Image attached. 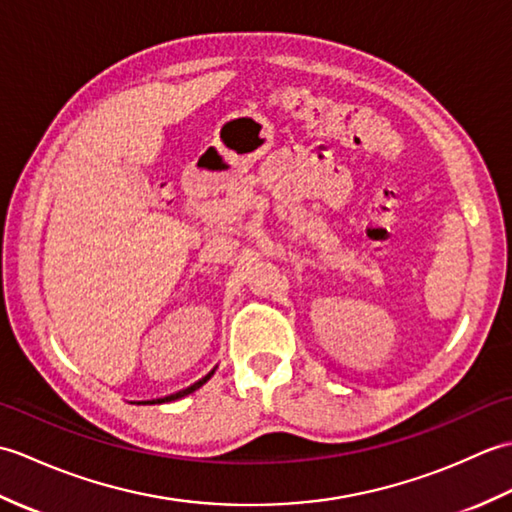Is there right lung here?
I'll return each mask as SVG.
<instances>
[{
  "instance_id": "right-lung-1",
  "label": "right lung",
  "mask_w": 512,
  "mask_h": 512,
  "mask_svg": "<svg viewBox=\"0 0 512 512\" xmlns=\"http://www.w3.org/2000/svg\"><path fill=\"white\" fill-rule=\"evenodd\" d=\"M211 374H213V372H211ZM211 374H209V376H211ZM209 376H206V378H202V380H200V383H195V385H191V387H187V389H182V391H178V394H176V396H169V398H165V400H173V398H180V396H187V394H191V391H193V389H198V387H200L202 383H206V380H209Z\"/></svg>"
}]
</instances>
